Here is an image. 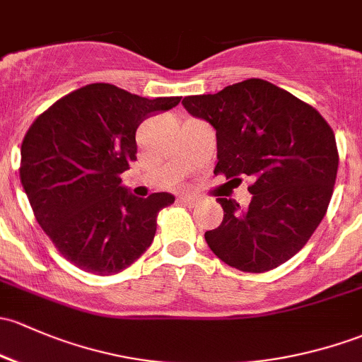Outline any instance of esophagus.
<instances>
[{
	"label": "esophagus",
	"instance_id": "1",
	"mask_svg": "<svg viewBox=\"0 0 362 362\" xmlns=\"http://www.w3.org/2000/svg\"><path fill=\"white\" fill-rule=\"evenodd\" d=\"M180 203H184L185 206L192 208V206H196V204H197V197H192V196H182V197H180Z\"/></svg>",
	"mask_w": 362,
	"mask_h": 362
}]
</instances>
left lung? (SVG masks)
I'll return each instance as SVG.
<instances>
[{
    "instance_id": "left-lung-1",
    "label": "left lung",
    "mask_w": 362,
    "mask_h": 362,
    "mask_svg": "<svg viewBox=\"0 0 362 362\" xmlns=\"http://www.w3.org/2000/svg\"><path fill=\"white\" fill-rule=\"evenodd\" d=\"M216 130L215 173L251 178L248 208L218 197L223 220L204 232L216 257L243 272H267L298 253L328 210L338 149L328 121L307 102L251 78L182 100Z\"/></svg>"
}]
</instances>
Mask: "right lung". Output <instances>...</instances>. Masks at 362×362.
Returning <instances> with one entry per match:
<instances>
[{"label": "right lung", "mask_w": 362, "mask_h": 362, "mask_svg": "<svg viewBox=\"0 0 362 362\" xmlns=\"http://www.w3.org/2000/svg\"><path fill=\"white\" fill-rule=\"evenodd\" d=\"M182 97L146 98L91 83L59 98L30 124L21 147V182L41 229L81 271L111 276L151 246L168 192L132 196L119 175L136 159L144 119Z\"/></svg>", "instance_id": "1"}]
</instances>
